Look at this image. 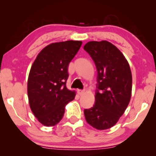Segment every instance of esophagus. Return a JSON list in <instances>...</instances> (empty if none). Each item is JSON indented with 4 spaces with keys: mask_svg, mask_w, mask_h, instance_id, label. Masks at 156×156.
<instances>
[{
    "mask_svg": "<svg viewBox=\"0 0 156 156\" xmlns=\"http://www.w3.org/2000/svg\"><path fill=\"white\" fill-rule=\"evenodd\" d=\"M84 92H85V91H84V90H82V89H78V94H79L80 95H81V94H83V93H84Z\"/></svg>",
    "mask_w": 156,
    "mask_h": 156,
    "instance_id": "1",
    "label": "esophagus"
}]
</instances>
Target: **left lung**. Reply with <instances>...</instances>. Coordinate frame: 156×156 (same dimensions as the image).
<instances>
[{
    "label": "left lung",
    "instance_id": "8db88e82",
    "mask_svg": "<svg viewBox=\"0 0 156 156\" xmlns=\"http://www.w3.org/2000/svg\"><path fill=\"white\" fill-rule=\"evenodd\" d=\"M83 49L97 68L95 103L84 109L86 120L93 128H112L124 114L131 97L132 75L128 61L118 48L108 41L87 42Z\"/></svg>",
    "mask_w": 156,
    "mask_h": 156
}]
</instances>
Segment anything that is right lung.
Masks as SVG:
<instances>
[{"instance_id": "add662e5", "label": "right lung", "mask_w": 156, "mask_h": 156, "mask_svg": "<svg viewBox=\"0 0 156 156\" xmlns=\"http://www.w3.org/2000/svg\"><path fill=\"white\" fill-rule=\"evenodd\" d=\"M82 44L69 40L48 44L37 56L28 79L30 108L39 122L54 126L63 118L65 105L76 96L66 87L68 65Z\"/></svg>"}]
</instances>
